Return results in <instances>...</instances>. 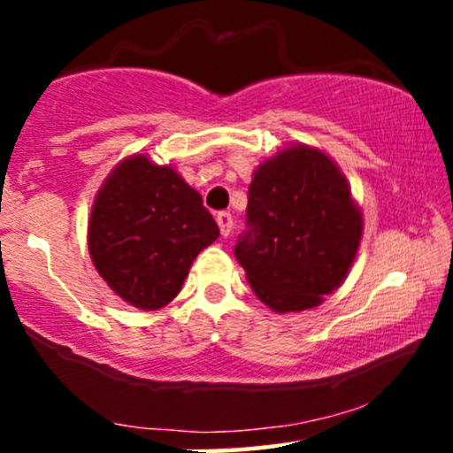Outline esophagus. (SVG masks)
<instances>
[{
    "mask_svg": "<svg viewBox=\"0 0 453 453\" xmlns=\"http://www.w3.org/2000/svg\"><path fill=\"white\" fill-rule=\"evenodd\" d=\"M217 226H219V230H221V236H230V232H232V226H234V219H232V215L227 211H221V212H217Z\"/></svg>",
    "mask_w": 453,
    "mask_h": 453,
    "instance_id": "obj_1",
    "label": "esophagus"
}]
</instances>
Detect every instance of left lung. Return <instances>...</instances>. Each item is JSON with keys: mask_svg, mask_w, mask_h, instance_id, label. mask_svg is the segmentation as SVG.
Wrapping results in <instances>:
<instances>
[{"mask_svg": "<svg viewBox=\"0 0 453 453\" xmlns=\"http://www.w3.org/2000/svg\"><path fill=\"white\" fill-rule=\"evenodd\" d=\"M362 238V212L336 164L289 147L264 161L249 185L247 230L234 256L277 313L313 309L345 280Z\"/></svg>", "mask_w": 453, "mask_h": 453, "instance_id": "obj_1", "label": "left lung"}]
</instances>
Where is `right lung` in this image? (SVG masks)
<instances>
[{
	"mask_svg": "<svg viewBox=\"0 0 453 453\" xmlns=\"http://www.w3.org/2000/svg\"><path fill=\"white\" fill-rule=\"evenodd\" d=\"M217 236L202 196L144 155L112 170L91 209L93 266L114 294L144 311L173 303L197 253Z\"/></svg>",
	"mask_w": 453,
	"mask_h": 453,
	"instance_id": "1",
	"label": "right lung"
}]
</instances>
